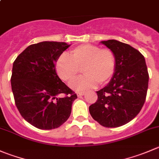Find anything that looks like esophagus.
<instances>
[{"label": "esophagus", "instance_id": "obj_1", "mask_svg": "<svg viewBox=\"0 0 159 159\" xmlns=\"http://www.w3.org/2000/svg\"><path fill=\"white\" fill-rule=\"evenodd\" d=\"M84 95V92H78V97H81L82 95Z\"/></svg>", "mask_w": 159, "mask_h": 159}]
</instances>
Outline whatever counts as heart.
<instances>
[{"label":"heart","instance_id":"obj_1","mask_svg":"<svg viewBox=\"0 0 159 159\" xmlns=\"http://www.w3.org/2000/svg\"><path fill=\"white\" fill-rule=\"evenodd\" d=\"M116 56L109 48L96 45L83 44L70 51V56L62 53L56 62V70L60 78L69 82L82 68L84 75L70 83L76 91H86L99 83L105 84L110 81L116 70Z\"/></svg>","mask_w":159,"mask_h":159}]
</instances>
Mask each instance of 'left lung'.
<instances>
[{
	"label": "left lung",
	"mask_w": 159,
	"mask_h": 159,
	"mask_svg": "<svg viewBox=\"0 0 159 159\" xmlns=\"http://www.w3.org/2000/svg\"><path fill=\"white\" fill-rule=\"evenodd\" d=\"M101 43L116 56L115 73L109 84L97 92L89 106L92 118L105 127H118L132 120L144 104L149 75L144 56L128 44L115 39Z\"/></svg>",
	"instance_id": "obj_1"
}]
</instances>
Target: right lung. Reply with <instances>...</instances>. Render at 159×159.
<instances>
[{
    "label": "right lung",
    "mask_w": 159,
    "mask_h": 159,
    "mask_svg": "<svg viewBox=\"0 0 159 159\" xmlns=\"http://www.w3.org/2000/svg\"><path fill=\"white\" fill-rule=\"evenodd\" d=\"M69 47L49 41L32 44L13 63L11 83L15 105L28 123L41 130L57 128L65 123L78 98L55 68L57 58Z\"/></svg>",
    "instance_id": "right-lung-1"
}]
</instances>
